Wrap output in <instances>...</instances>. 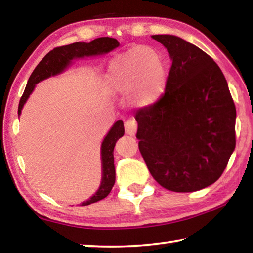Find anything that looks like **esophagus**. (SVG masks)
<instances>
[{
	"mask_svg": "<svg viewBox=\"0 0 253 253\" xmlns=\"http://www.w3.org/2000/svg\"><path fill=\"white\" fill-rule=\"evenodd\" d=\"M125 130L126 134L129 136H135L137 132V123L134 121V119H129L125 123Z\"/></svg>",
	"mask_w": 253,
	"mask_h": 253,
	"instance_id": "esophagus-1",
	"label": "esophagus"
}]
</instances>
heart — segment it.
Listing matches in <instances>:
<instances>
[{"instance_id": "obj_1", "label": "heart", "mask_w": 253, "mask_h": 253, "mask_svg": "<svg viewBox=\"0 0 253 253\" xmlns=\"http://www.w3.org/2000/svg\"><path fill=\"white\" fill-rule=\"evenodd\" d=\"M105 80L113 92H128L131 107L145 109L156 105L164 96L169 72L157 50L137 45L111 59Z\"/></svg>"}]
</instances>
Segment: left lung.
<instances>
[{"mask_svg": "<svg viewBox=\"0 0 253 253\" xmlns=\"http://www.w3.org/2000/svg\"><path fill=\"white\" fill-rule=\"evenodd\" d=\"M154 40L172 60L162 99L136 114L138 147L166 190L195 192L223 173L235 148L237 111L224 75L198 46L172 34Z\"/></svg>", "mask_w": 253, "mask_h": 253, "instance_id": "1", "label": "left lung"}]
</instances>
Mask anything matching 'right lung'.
Segmentation results:
<instances>
[{"label": "right lung", "mask_w": 253, "mask_h": 253, "mask_svg": "<svg viewBox=\"0 0 253 253\" xmlns=\"http://www.w3.org/2000/svg\"><path fill=\"white\" fill-rule=\"evenodd\" d=\"M119 46V42L114 38H98L87 43V42H75V43L60 46L55 48L45 55L41 60L39 65L36 67V69L30 76L28 80L27 87L23 92V96L21 97L18 116L20 117L21 111L23 109V106L29 99V97L33 92L36 84L41 83L50 77H54L57 75L62 74L72 65V61L77 59H84L88 57H97V55H104L109 53L110 51L116 49ZM125 134L124 129L123 121L115 122L111 126L109 131L107 132L104 140L101 143L100 147V156H101V182L100 185L95 194L90 199L81 203L80 205H89L91 203L98 202L102 199H105L110 193L111 188L115 184L116 179V172H115L114 165V148L117 140Z\"/></svg>", "instance_id": "right-lung-1"}]
</instances>
